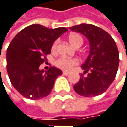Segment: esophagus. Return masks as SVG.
I'll list each match as a JSON object with an SVG mask.
<instances>
[{
	"label": "esophagus",
	"instance_id": "obj_1",
	"mask_svg": "<svg viewBox=\"0 0 127 127\" xmlns=\"http://www.w3.org/2000/svg\"><path fill=\"white\" fill-rule=\"evenodd\" d=\"M63 74L65 75V76H68V74H69V73L67 72V71H63Z\"/></svg>",
	"mask_w": 127,
	"mask_h": 127
}]
</instances>
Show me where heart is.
<instances>
[{
  "mask_svg": "<svg viewBox=\"0 0 127 127\" xmlns=\"http://www.w3.org/2000/svg\"><path fill=\"white\" fill-rule=\"evenodd\" d=\"M68 41L71 43V45L74 47H80L83 44V39L82 36L77 33H71L68 36ZM58 41L54 42V43L52 45L51 50L52 51H55L57 47ZM79 64V61L77 59H68L65 57H61L56 61V65L59 68L68 71L72 68L74 66H76Z\"/></svg>",
  "mask_w": 127,
  "mask_h": 127,
  "instance_id": "heart-1",
  "label": "heart"
}]
</instances>
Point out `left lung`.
Masks as SVG:
<instances>
[{"mask_svg":"<svg viewBox=\"0 0 127 127\" xmlns=\"http://www.w3.org/2000/svg\"><path fill=\"white\" fill-rule=\"evenodd\" d=\"M70 30L85 35L89 41L90 52L82 68L87 73L74 89L79 95L93 97L100 95L113 82L119 64V50L112 37L104 30L90 24H81Z\"/></svg>","mask_w":127,"mask_h":127,"instance_id":"left-lung-1","label":"left lung"}]
</instances>
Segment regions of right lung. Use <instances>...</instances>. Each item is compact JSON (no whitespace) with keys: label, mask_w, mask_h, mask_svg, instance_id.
I'll use <instances>...</instances> for the list:
<instances>
[{"label":"right lung","mask_w":127,"mask_h":127,"mask_svg":"<svg viewBox=\"0 0 127 127\" xmlns=\"http://www.w3.org/2000/svg\"><path fill=\"white\" fill-rule=\"evenodd\" d=\"M67 30L34 24L21 30L11 42L6 53L7 71L12 85L24 97L38 100L50 93L62 71L54 66L45 71L39 67L50 53L54 41Z\"/></svg>","instance_id":"add662e5"}]
</instances>
